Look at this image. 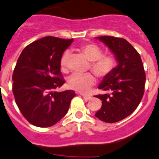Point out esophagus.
Wrapping results in <instances>:
<instances>
[{
    "label": "esophagus",
    "mask_w": 159,
    "mask_h": 159,
    "mask_svg": "<svg viewBox=\"0 0 159 159\" xmlns=\"http://www.w3.org/2000/svg\"><path fill=\"white\" fill-rule=\"evenodd\" d=\"M81 96H82L83 99H84L85 101H88V100H89L90 99H91V96H87V95H84V94H81Z\"/></svg>",
    "instance_id": "esophagus-1"
}]
</instances>
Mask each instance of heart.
Returning <instances> with one entry per match:
<instances>
[{
  "mask_svg": "<svg viewBox=\"0 0 159 159\" xmlns=\"http://www.w3.org/2000/svg\"><path fill=\"white\" fill-rule=\"evenodd\" d=\"M79 52L90 61L89 69L100 78L109 76L117 66V60L112 55H103V50L100 47L93 43L81 44ZM69 53L66 52L60 59V66L63 70L67 69V61ZM96 82V78L91 73L74 74L67 80V86L70 89L79 93H85L89 91L90 88Z\"/></svg>",
  "mask_w": 159,
  "mask_h": 159,
  "instance_id": "b5f03b06",
  "label": "heart"
}]
</instances>
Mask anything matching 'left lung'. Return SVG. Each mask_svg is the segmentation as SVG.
<instances>
[{"instance_id":"1","label":"left lung","mask_w":159,"mask_h":159,"mask_svg":"<svg viewBox=\"0 0 159 159\" xmlns=\"http://www.w3.org/2000/svg\"><path fill=\"white\" fill-rule=\"evenodd\" d=\"M115 56L118 65L98 88L108 92L95 96L102 100L96 117L114 123L131 115L140 104L144 93L146 75L140 54L124 38L98 37Z\"/></svg>"}]
</instances>
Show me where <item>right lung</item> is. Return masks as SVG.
<instances>
[{
  "label": "right lung",
  "instance_id": "1",
  "mask_svg": "<svg viewBox=\"0 0 159 159\" xmlns=\"http://www.w3.org/2000/svg\"><path fill=\"white\" fill-rule=\"evenodd\" d=\"M73 39L48 36L27 45L19 56L12 75V92L19 111L30 124L50 127L67 113L76 96L72 90L57 92L65 80L60 59Z\"/></svg>",
  "mask_w": 159,
  "mask_h": 159
}]
</instances>
